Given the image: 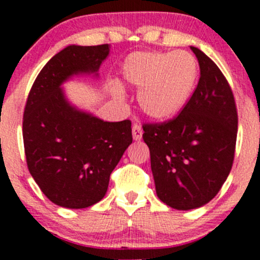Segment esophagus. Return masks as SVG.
<instances>
[{
    "label": "esophagus",
    "instance_id": "1",
    "mask_svg": "<svg viewBox=\"0 0 260 260\" xmlns=\"http://www.w3.org/2000/svg\"><path fill=\"white\" fill-rule=\"evenodd\" d=\"M132 134H133V139L134 140H140V139H142V136H143L142 127H140L139 124L134 123L133 127H132Z\"/></svg>",
    "mask_w": 260,
    "mask_h": 260
}]
</instances>
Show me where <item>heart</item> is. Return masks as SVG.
<instances>
[{
	"instance_id": "1",
	"label": "heart",
	"mask_w": 260,
	"mask_h": 260,
	"mask_svg": "<svg viewBox=\"0 0 260 260\" xmlns=\"http://www.w3.org/2000/svg\"><path fill=\"white\" fill-rule=\"evenodd\" d=\"M122 72L128 84L139 89L143 112L164 121L177 115L189 100L198 78V62L187 51L139 52L127 57Z\"/></svg>"
}]
</instances>
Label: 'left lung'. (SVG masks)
I'll list each match as a JSON object with an SVG mask.
<instances>
[{
    "mask_svg": "<svg viewBox=\"0 0 260 260\" xmlns=\"http://www.w3.org/2000/svg\"><path fill=\"white\" fill-rule=\"evenodd\" d=\"M190 49L201 68L190 99L172 120L143 124L156 194L177 210L201 208L217 194L231 171L237 139L231 86L214 61Z\"/></svg>",
    "mask_w": 260,
    "mask_h": 260,
    "instance_id": "obj_1",
    "label": "left lung"
}]
</instances>
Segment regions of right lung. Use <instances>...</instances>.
<instances>
[{
  "mask_svg": "<svg viewBox=\"0 0 260 260\" xmlns=\"http://www.w3.org/2000/svg\"><path fill=\"white\" fill-rule=\"evenodd\" d=\"M109 52V44L70 45L44 66L26 99V165L44 194L59 207L83 209L100 202L110 175L132 143L129 120L106 122L80 111L61 89L72 76L98 74Z\"/></svg>",
  "mask_w": 260,
  "mask_h": 260,
  "instance_id": "1",
  "label": "right lung"
}]
</instances>
